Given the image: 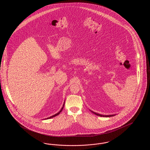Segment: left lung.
I'll use <instances>...</instances> for the list:
<instances>
[{
	"label": "left lung",
	"instance_id": "obj_1",
	"mask_svg": "<svg viewBox=\"0 0 150 150\" xmlns=\"http://www.w3.org/2000/svg\"><path fill=\"white\" fill-rule=\"evenodd\" d=\"M92 112H93V114L97 115H98V116H103V117H111V116H115V115H102L99 114H97V113H96V112H94L93 111H92Z\"/></svg>",
	"mask_w": 150,
	"mask_h": 150
}]
</instances>
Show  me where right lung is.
<instances>
[{
	"mask_svg": "<svg viewBox=\"0 0 150 150\" xmlns=\"http://www.w3.org/2000/svg\"><path fill=\"white\" fill-rule=\"evenodd\" d=\"M64 105H63V107H62V108H61V110H60V111L59 112H58L57 114H56L54 115H53V116H50V117H48V118H47V119H50V118H52V117H54V116H57V115H58V114H59V113L62 111V110H63V108H64Z\"/></svg>",
	"mask_w": 150,
	"mask_h": 150,
	"instance_id": "add662e5",
	"label": "right lung"
}]
</instances>
